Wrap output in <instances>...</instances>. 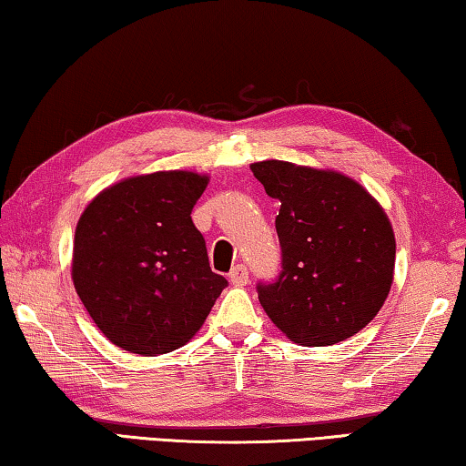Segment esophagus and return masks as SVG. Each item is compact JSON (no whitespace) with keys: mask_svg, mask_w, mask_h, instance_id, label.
I'll return each instance as SVG.
<instances>
[{"mask_svg":"<svg viewBox=\"0 0 466 466\" xmlns=\"http://www.w3.org/2000/svg\"><path fill=\"white\" fill-rule=\"evenodd\" d=\"M228 278H230V283L232 286H247L248 283V269H247V265H236L234 269L230 271V275H228Z\"/></svg>","mask_w":466,"mask_h":466,"instance_id":"34e87169","label":"esophagus"}]
</instances>
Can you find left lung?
I'll use <instances>...</instances> for the list:
<instances>
[{
  "label": "left lung",
  "instance_id": "1",
  "mask_svg": "<svg viewBox=\"0 0 466 466\" xmlns=\"http://www.w3.org/2000/svg\"><path fill=\"white\" fill-rule=\"evenodd\" d=\"M250 170L281 201L275 218L281 271L257 286L265 312L306 347L356 335L390 291L397 244L384 209L356 180L333 170L281 160Z\"/></svg>",
  "mask_w": 466,
  "mask_h": 466
}]
</instances>
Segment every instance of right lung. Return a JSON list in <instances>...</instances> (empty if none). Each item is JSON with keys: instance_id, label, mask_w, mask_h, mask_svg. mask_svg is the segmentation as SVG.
I'll use <instances>...</instances> for the list:
<instances>
[{"instance_id": "obj_1", "label": "right lung", "mask_w": 466, "mask_h": 466, "mask_svg": "<svg viewBox=\"0 0 466 466\" xmlns=\"http://www.w3.org/2000/svg\"><path fill=\"white\" fill-rule=\"evenodd\" d=\"M208 177L170 170L125 178L86 208L72 278L108 341L139 356L183 347L228 286L211 271L191 211Z\"/></svg>"}]
</instances>
